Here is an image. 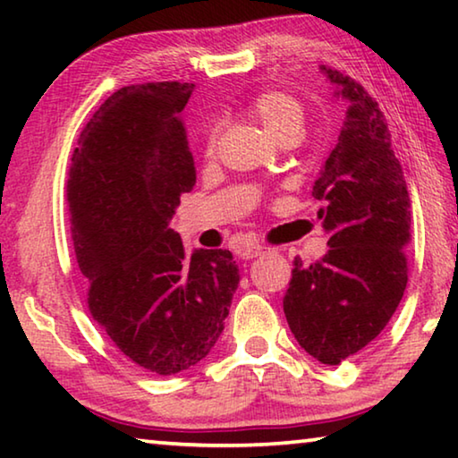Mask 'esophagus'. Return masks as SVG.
I'll use <instances>...</instances> for the list:
<instances>
[{"label": "esophagus", "instance_id": "1", "mask_svg": "<svg viewBox=\"0 0 458 458\" xmlns=\"http://www.w3.org/2000/svg\"><path fill=\"white\" fill-rule=\"evenodd\" d=\"M265 252H267V248L260 246V244H244V246L238 250L240 257L246 259V260L257 259V257H260V254H265Z\"/></svg>", "mask_w": 458, "mask_h": 458}]
</instances>
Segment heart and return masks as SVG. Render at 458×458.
Here are the masks:
<instances>
[{"label": "heart", "mask_w": 458, "mask_h": 458, "mask_svg": "<svg viewBox=\"0 0 458 458\" xmlns=\"http://www.w3.org/2000/svg\"><path fill=\"white\" fill-rule=\"evenodd\" d=\"M246 111L257 119L267 133L273 135L276 141L284 135L301 133L303 129V106L294 97L283 90H262L250 98ZM216 149V131L210 129L206 141V155H212Z\"/></svg>", "instance_id": "obj_1"}]
</instances>
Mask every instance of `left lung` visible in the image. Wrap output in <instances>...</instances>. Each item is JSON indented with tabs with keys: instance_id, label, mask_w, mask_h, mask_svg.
Listing matches in <instances>:
<instances>
[{
	"instance_id": "8db88e82",
	"label": "left lung",
	"mask_w": 458,
	"mask_h": 458,
	"mask_svg": "<svg viewBox=\"0 0 458 458\" xmlns=\"http://www.w3.org/2000/svg\"><path fill=\"white\" fill-rule=\"evenodd\" d=\"M319 71L333 97L347 100L337 145L313 185L327 206L317 218L329 250L309 267L294 259L283 307L299 345L337 366L382 333L404 297L412 212L377 103L350 76Z\"/></svg>"
}]
</instances>
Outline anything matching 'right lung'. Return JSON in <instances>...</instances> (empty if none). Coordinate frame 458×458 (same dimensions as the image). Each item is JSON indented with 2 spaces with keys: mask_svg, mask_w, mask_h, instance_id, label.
Segmentation results:
<instances>
[{
  "mask_svg": "<svg viewBox=\"0 0 458 458\" xmlns=\"http://www.w3.org/2000/svg\"><path fill=\"white\" fill-rule=\"evenodd\" d=\"M191 92L190 82L113 92L82 129L66 188L92 319L159 376L210 353L240 283L230 250L188 254L169 228L180 196L196 185L180 117Z\"/></svg>",
  "mask_w": 458,
  "mask_h": 458,
  "instance_id": "add662e5",
  "label": "right lung"
}]
</instances>
